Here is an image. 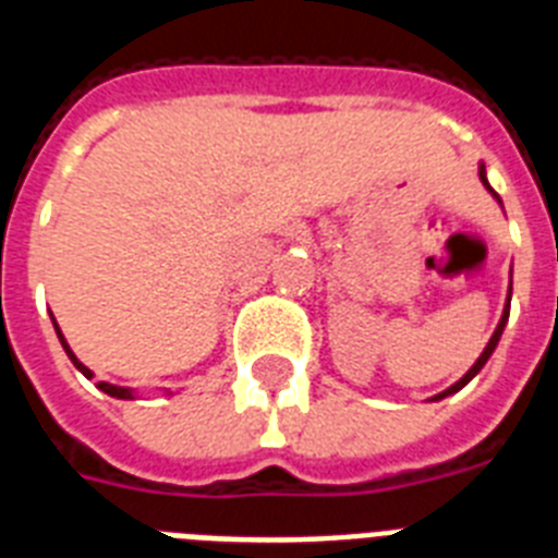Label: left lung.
I'll list each match as a JSON object with an SVG mask.
<instances>
[{
  "instance_id": "left-lung-1",
  "label": "left lung",
  "mask_w": 558,
  "mask_h": 558,
  "mask_svg": "<svg viewBox=\"0 0 558 558\" xmlns=\"http://www.w3.org/2000/svg\"><path fill=\"white\" fill-rule=\"evenodd\" d=\"M478 175H481V181H484V186H487L489 193H493V186H489V184H487V172H484V167H481V169H478ZM493 195H496V193H493ZM507 316H510V300H507V307H505V316H501V323H498L496 333H493V337H489V342H487V349H484V354H481V356H478V360H475V365H472L470 372L463 374V377H461V380H458V383H456V386H449V389H447V391H440V395H438V398H435V400H440V398H447V395H456V391H458V389H463V386H466V383H470V380H472V377H475V374H478V372H481V368H484V363H487V360H489V354H493V351H496L498 340H501V331H505V325H507Z\"/></svg>"
}]
</instances>
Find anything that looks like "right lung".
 I'll return each instance as SVG.
<instances>
[{
	"instance_id": "1",
	"label": "right lung",
	"mask_w": 558,
	"mask_h": 558,
	"mask_svg": "<svg viewBox=\"0 0 558 558\" xmlns=\"http://www.w3.org/2000/svg\"><path fill=\"white\" fill-rule=\"evenodd\" d=\"M57 333H60V328H57ZM60 342H62V349H65V354H69V356H71V363L77 365L80 372L86 374V377H92V372H88L86 365L80 363L77 356L71 354V349H69V342L62 340V333H60ZM97 389H100V391H106V395H111V398H120V400H132V391H129V389H123V386H111V383H97Z\"/></svg>"
}]
</instances>
